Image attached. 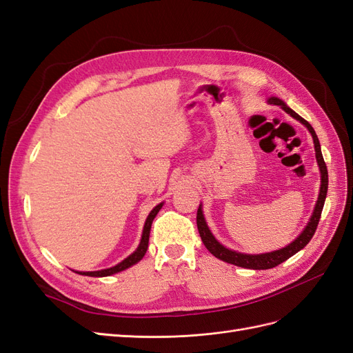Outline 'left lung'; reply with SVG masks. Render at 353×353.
I'll use <instances>...</instances> for the list:
<instances>
[{
	"label": "left lung",
	"mask_w": 353,
	"mask_h": 353,
	"mask_svg": "<svg viewBox=\"0 0 353 353\" xmlns=\"http://www.w3.org/2000/svg\"><path fill=\"white\" fill-rule=\"evenodd\" d=\"M268 102L270 105L281 106L287 114H290L293 118L299 119L301 124H305L307 127L312 137H314L316 161H318V165H319V170H321V190H319V196H318V201H316L314 214H312L307 226L305 228L303 232L300 234V236L296 241H293V243H291L290 245H287L285 248H281L278 251H272V253H266V254H243V253H236V251H232V250H228L220 243H217L216 238L211 235L210 229L205 223V219H204V214H203V210H201V205H199L198 213H196V226H198L199 236H201V239H203L204 245L207 247V250L210 251L211 254H213L217 259H220V260L228 261V263H232L235 266L247 268V269H259V270L260 269H270V268H275V266L281 265L283 261H285L291 256H294L297 251H300L301 248H305L307 245V243L312 239V236H314L315 230L318 228L322 208H324V203H325L327 189H328V171H327L325 161H324V158H322L321 145H319V140H318L315 130L312 128V125L307 123L306 119H303L299 114H296L293 109H290L281 99L270 97Z\"/></svg>",
	"instance_id": "left-lung-1"
}]
</instances>
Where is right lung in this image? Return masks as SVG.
<instances>
[{
  "instance_id": "1",
  "label": "right lung",
  "mask_w": 353,
  "mask_h": 353,
  "mask_svg": "<svg viewBox=\"0 0 353 353\" xmlns=\"http://www.w3.org/2000/svg\"><path fill=\"white\" fill-rule=\"evenodd\" d=\"M163 207V203L158 204L152 211H150L148 219H146V223L143 228V235H142V241H140V244L137 247V250L134 251L133 254H130L127 259H124L121 263H118L114 268H109V269H103V270H96V272H78L79 275H87V276H109V275H114L118 274V272L124 270L130 266H133L134 263H137L139 260H142L146 250H148V244H149V232H150V226H152V221L155 219V216L158 214V211Z\"/></svg>"
}]
</instances>
